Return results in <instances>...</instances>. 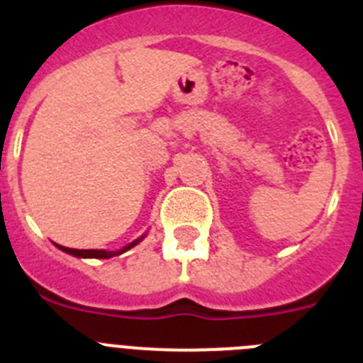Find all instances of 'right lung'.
Segmentation results:
<instances>
[{"instance_id": "add662e5", "label": "right lung", "mask_w": 363, "mask_h": 363, "mask_svg": "<svg viewBox=\"0 0 363 363\" xmlns=\"http://www.w3.org/2000/svg\"><path fill=\"white\" fill-rule=\"evenodd\" d=\"M142 238H143V236H142ZM142 238L134 240L133 243L125 245L123 249H120V251H98V249H69V247H63V245H57V247H60L62 251L69 252V255L78 256V258H112V256H118V255H121V252L133 249L136 243L142 242Z\"/></svg>"}]
</instances>
